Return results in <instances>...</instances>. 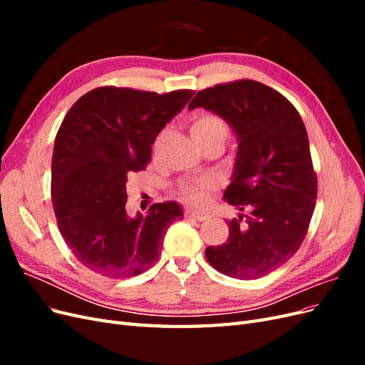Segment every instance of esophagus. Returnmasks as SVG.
<instances>
[{"instance_id": "obj_1", "label": "esophagus", "mask_w": 365, "mask_h": 365, "mask_svg": "<svg viewBox=\"0 0 365 365\" xmlns=\"http://www.w3.org/2000/svg\"><path fill=\"white\" fill-rule=\"evenodd\" d=\"M184 215H185V217H192L195 220H200V222H202V220H207L210 217L208 213L197 212V210H193V208H187Z\"/></svg>"}]
</instances>
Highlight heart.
<instances>
[{
    "instance_id": "obj_1",
    "label": "heart",
    "mask_w": 365,
    "mask_h": 365,
    "mask_svg": "<svg viewBox=\"0 0 365 365\" xmlns=\"http://www.w3.org/2000/svg\"><path fill=\"white\" fill-rule=\"evenodd\" d=\"M230 134L228 123L216 114L204 113L193 118L190 125V135L197 146H202L205 143L220 141L225 143ZM212 189V182L207 180L196 181L192 184H185L181 189V195L187 202L201 205L207 201L208 192Z\"/></svg>"
}]
</instances>
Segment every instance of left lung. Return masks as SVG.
Segmentation results:
<instances>
[{"instance_id":"1","label":"left lung","mask_w":365,"mask_h":365,"mask_svg":"<svg viewBox=\"0 0 365 365\" xmlns=\"http://www.w3.org/2000/svg\"><path fill=\"white\" fill-rule=\"evenodd\" d=\"M200 106L236 132L233 181L224 200L248 212L230 220L227 242L207 247L205 257L228 277H263L298 251L314 215L317 173L304 123L288 98L250 79L197 91L189 109Z\"/></svg>"}]
</instances>
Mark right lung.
I'll list each match as a JSON object with an SVG mask.
<instances>
[{
    "mask_svg": "<svg viewBox=\"0 0 365 365\" xmlns=\"http://www.w3.org/2000/svg\"><path fill=\"white\" fill-rule=\"evenodd\" d=\"M193 94L101 86L65 115L54 140L51 201L63 240L88 269L111 279L141 274L158 259L169 225L184 217L173 201L129 217L126 182L146 169L157 135Z\"/></svg>",
    "mask_w": 365,
    "mask_h": 365,
    "instance_id": "right-lung-1",
    "label": "right lung"
}]
</instances>
